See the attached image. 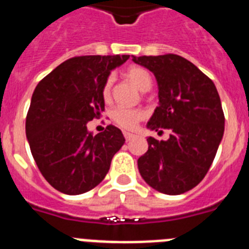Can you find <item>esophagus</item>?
<instances>
[{"instance_id":"1","label":"esophagus","mask_w":249,"mask_h":249,"mask_svg":"<svg viewBox=\"0 0 249 249\" xmlns=\"http://www.w3.org/2000/svg\"><path fill=\"white\" fill-rule=\"evenodd\" d=\"M123 136H124L126 141H131L136 137V135H133V133H129V132H126V131L123 132Z\"/></svg>"}]
</instances>
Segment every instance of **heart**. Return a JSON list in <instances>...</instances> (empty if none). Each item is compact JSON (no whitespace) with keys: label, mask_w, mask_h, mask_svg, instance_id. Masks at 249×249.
<instances>
[{"label":"heart","mask_w":249,"mask_h":249,"mask_svg":"<svg viewBox=\"0 0 249 249\" xmlns=\"http://www.w3.org/2000/svg\"><path fill=\"white\" fill-rule=\"evenodd\" d=\"M126 77L131 81L133 85L137 87L140 91L146 92L151 89L152 77L146 68L138 67V66H132L127 68L124 72ZM112 85H113V78L111 76L105 81L102 87V97L105 101H108L111 98ZM146 116L143 109L141 108H128V107H116L112 109L111 117L118 126L124 129L135 128L140 121H142Z\"/></svg>","instance_id":"b5f03b06"}]
</instances>
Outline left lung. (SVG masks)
Masks as SVG:
<instances>
[{
	"instance_id": "8db88e82",
	"label": "left lung",
	"mask_w": 249,
	"mask_h": 249,
	"mask_svg": "<svg viewBox=\"0 0 249 249\" xmlns=\"http://www.w3.org/2000/svg\"><path fill=\"white\" fill-rule=\"evenodd\" d=\"M155 74L158 107L147 128L167 141L147 138L148 151L138 158L146 183L164 195L192 190L207 175L224 132V114L214 83L188 59L177 54L132 56Z\"/></svg>"
}]
</instances>
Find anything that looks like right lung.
Here are the masks:
<instances>
[{
    "label": "right lung",
    "instance_id": "1",
    "mask_svg": "<svg viewBox=\"0 0 249 249\" xmlns=\"http://www.w3.org/2000/svg\"><path fill=\"white\" fill-rule=\"evenodd\" d=\"M128 54L73 57L35 89L26 117L31 153L46 181L65 195H81L100 184L124 143L117 127L96 136L87 123L105 111L102 87Z\"/></svg>",
    "mask_w": 249,
    "mask_h": 249
}]
</instances>
